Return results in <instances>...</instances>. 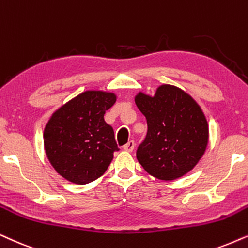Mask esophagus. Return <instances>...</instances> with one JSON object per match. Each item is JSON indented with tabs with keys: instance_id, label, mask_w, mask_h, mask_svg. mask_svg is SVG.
I'll return each instance as SVG.
<instances>
[{
	"instance_id": "esophagus-1",
	"label": "esophagus",
	"mask_w": 248,
	"mask_h": 248,
	"mask_svg": "<svg viewBox=\"0 0 248 248\" xmlns=\"http://www.w3.org/2000/svg\"><path fill=\"white\" fill-rule=\"evenodd\" d=\"M134 147H135V142H134V140H129V142L124 145V151L131 152L134 150Z\"/></svg>"
}]
</instances>
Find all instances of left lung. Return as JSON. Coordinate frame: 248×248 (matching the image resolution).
<instances>
[{
	"label": "left lung",
	"instance_id": "obj_1",
	"mask_svg": "<svg viewBox=\"0 0 248 248\" xmlns=\"http://www.w3.org/2000/svg\"><path fill=\"white\" fill-rule=\"evenodd\" d=\"M135 103L147 122V134L136 151L142 167L162 181L189 173L208 143V124L200 106L170 84H162L152 97L140 93Z\"/></svg>",
	"mask_w": 248,
	"mask_h": 248
}]
</instances>
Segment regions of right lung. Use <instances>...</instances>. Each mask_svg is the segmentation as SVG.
Wrapping results in <instances>:
<instances>
[{
  "mask_svg": "<svg viewBox=\"0 0 248 248\" xmlns=\"http://www.w3.org/2000/svg\"><path fill=\"white\" fill-rule=\"evenodd\" d=\"M117 101L112 93L88 90L52 114L43 133L45 149L56 171L75 184H87L105 173L119 151L104 114Z\"/></svg>",
  "mask_w": 248,
  "mask_h": 248,
  "instance_id": "add662e5",
  "label": "right lung"
}]
</instances>
